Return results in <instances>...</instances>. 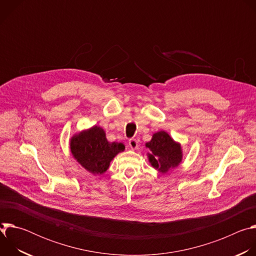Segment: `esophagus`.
<instances>
[{
    "label": "esophagus",
    "mask_w": 256,
    "mask_h": 256,
    "mask_svg": "<svg viewBox=\"0 0 256 256\" xmlns=\"http://www.w3.org/2000/svg\"><path fill=\"white\" fill-rule=\"evenodd\" d=\"M128 144H130V147L132 150H136V149L138 147V140H136V138H130V140H128Z\"/></svg>",
    "instance_id": "34e87169"
}]
</instances>
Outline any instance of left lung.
Segmentation results:
<instances>
[{"instance_id": "1", "label": "left lung", "mask_w": 256, "mask_h": 256, "mask_svg": "<svg viewBox=\"0 0 256 256\" xmlns=\"http://www.w3.org/2000/svg\"><path fill=\"white\" fill-rule=\"evenodd\" d=\"M151 153L148 154L151 165L161 173L177 167L182 160L180 144L164 130L153 134L152 140L146 144Z\"/></svg>"}]
</instances>
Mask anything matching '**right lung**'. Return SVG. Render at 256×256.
<instances>
[{
  "label": "right lung",
  "mask_w": 256,
  "mask_h": 256,
  "mask_svg": "<svg viewBox=\"0 0 256 256\" xmlns=\"http://www.w3.org/2000/svg\"><path fill=\"white\" fill-rule=\"evenodd\" d=\"M124 150L122 142H108L100 126H93L70 138V152L74 158L93 174L104 173L110 161Z\"/></svg>",
  "instance_id": "obj_1"
}]
</instances>
